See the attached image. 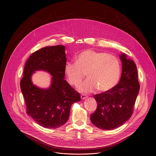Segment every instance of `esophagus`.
Masks as SVG:
<instances>
[{
    "label": "esophagus",
    "mask_w": 156,
    "mask_h": 156,
    "mask_svg": "<svg viewBox=\"0 0 156 156\" xmlns=\"http://www.w3.org/2000/svg\"><path fill=\"white\" fill-rule=\"evenodd\" d=\"M81 99L84 100V99H85L87 98V96L84 95V94H82V95H81Z\"/></svg>",
    "instance_id": "esophagus-1"
}]
</instances>
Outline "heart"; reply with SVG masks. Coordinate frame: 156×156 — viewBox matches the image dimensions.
<instances>
[{"instance_id":"1","label":"heart","mask_w":156,"mask_h":156,"mask_svg":"<svg viewBox=\"0 0 156 156\" xmlns=\"http://www.w3.org/2000/svg\"><path fill=\"white\" fill-rule=\"evenodd\" d=\"M65 72L69 83L76 87L82 82L87 73L88 78L80 85V90L91 92L97 88L103 93L112 89L118 82L120 62L114 55L87 49L76 57L75 63L66 64Z\"/></svg>"}]
</instances>
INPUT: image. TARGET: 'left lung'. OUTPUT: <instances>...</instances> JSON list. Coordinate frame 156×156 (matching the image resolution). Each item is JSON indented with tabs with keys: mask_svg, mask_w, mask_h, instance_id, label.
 <instances>
[{
	"mask_svg": "<svg viewBox=\"0 0 156 156\" xmlns=\"http://www.w3.org/2000/svg\"><path fill=\"white\" fill-rule=\"evenodd\" d=\"M120 58L122 72L119 83L108 91L94 96L97 108L90 119L97 128L104 130L117 128L131 117L140 90L135 63L124 53Z\"/></svg>",
	"mask_w": 156,
	"mask_h": 156,
	"instance_id": "left-lung-1",
	"label": "left lung"
}]
</instances>
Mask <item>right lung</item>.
<instances>
[{"instance_id":"right-lung-1","label":"right lung","mask_w":156,"mask_h":156,"mask_svg":"<svg viewBox=\"0 0 156 156\" xmlns=\"http://www.w3.org/2000/svg\"><path fill=\"white\" fill-rule=\"evenodd\" d=\"M65 48L62 45L47 46L31 55L24 67L20 82L27 113L45 128H57L68 121L72 104L81 100L77 93L65 78L66 63ZM44 70L53 76L48 89H40L32 83L34 71Z\"/></svg>"}]
</instances>
